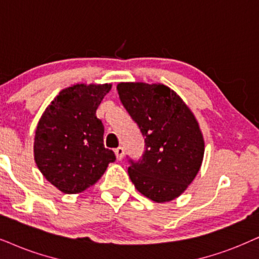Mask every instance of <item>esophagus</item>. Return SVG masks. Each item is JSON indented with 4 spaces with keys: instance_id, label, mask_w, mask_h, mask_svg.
<instances>
[{
    "instance_id": "34e87169",
    "label": "esophagus",
    "mask_w": 259,
    "mask_h": 259,
    "mask_svg": "<svg viewBox=\"0 0 259 259\" xmlns=\"http://www.w3.org/2000/svg\"><path fill=\"white\" fill-rule=\"evenodd\" d=\"M114 154H116V158L118 160H122L124 156V148L123 147H118V148L114 149Z\"/></svg>"
}]
</instances>
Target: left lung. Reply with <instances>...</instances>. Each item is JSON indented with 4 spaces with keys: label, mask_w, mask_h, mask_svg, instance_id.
Masks as SVG:
<instances>
[{
    "label": "left lung",
    "mask_w": 259,
    "mask_h": 259,
    "mask_svg": "<svg viewBox=\"0 0 259 259\" xmlns=\"http://www.w3.org/2000/svg\"><path fill=\"white\" fill-rule=\"evenodd\" d=\"M119 99L145 137L142 159L127 168L137 191L156 203L179 197L201 168L204 139L195 114L161 83L120 82Z\"/></svg>",
    "instance_id": "left-lung-1"
}]
</instances>
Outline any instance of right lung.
<instances>
[{
    "label": "right lung",
    "mask_w": 259,
    "mask_h": 259,
    "mask_svg": "<svg viewBox=\"0 0 259 259\" xmlns=\"http://www.w3.org/2000/svg\"><path fill=\"white\" fill-rule=\"evenodd\" d=\"M112 84L76 83L62 90L39 119L34 161L48 182L64 194H80L116 160L104 146V125L96 112Z\"/></svg>",
    "instance_id": "1"
}]
</instances>
